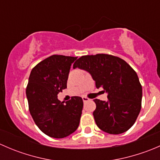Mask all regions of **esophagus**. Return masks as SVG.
Returning a JSON list of instances; mask_svg holds the SVG:
<instances>
[{
    "instance_id": "34e87169",
    "label": "esophagus",
    "mask_w": 160,
    "mask_h": 160,
    "mask_svg": "<svg viewBox=\"0 0 160 160\" xmlns=\"http://www.w3.org/2000/svg\"><path fill=\"white\" fill-rule=\"evenodd\" d=\"M82 99H83V101L84 103H86V102H88V101H90V99L88 98H87V97H83V98H82Z\"/></svg>"
}]
</instances>
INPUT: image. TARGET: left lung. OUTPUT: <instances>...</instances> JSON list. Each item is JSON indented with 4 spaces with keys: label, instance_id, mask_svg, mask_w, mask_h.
<instances>
[{
    "label": "left lung",
    "instance_id": "1",
    "mask_svg": "<svg viewBox=\"0 0 160 160\" xmlns=\"http://www.w3.org/2000/svg\"><path fill=\"white\" fill-rule=\"evenodd\" d=\"M77 67L88 71L96 88L108 93L107 101L93 100L98 128L113 135L129 129L142 108V89L135 71L125 60L108 54L81 56L74 62Z\"/></svg>",
    "mask_w": 160,
    "mask_h": 160
}]
</instances>
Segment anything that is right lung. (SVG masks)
<instances>
[{
    "label": "right lung",
    "mask_w": 160,
    "mask_h": 160,
    "mask_svg": "<svg viewBox=\"0 0 160 160\" xmlns=\"http://www.w3.org/2000/svg\"><path fill=\"white\" fill-rule=\"evenodd\" d=\"M73 56L52 55L37 64L32 71L26 88L30 114L40 130L48 136L62 138L77 129L83 102L72 97L64 103L57 94L67 88Z\"/></svg>",
    "instance_id": "add662e5"
}]
</instances>
